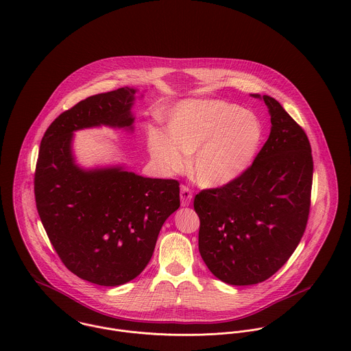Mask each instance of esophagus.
<instances>
[{
	"instance_id": "1",
	"label": "esophagus",
	"mask_w": 351,
	"mask_h": 351,
	"mask_svg": "<svg viewBox=\"0 0 351 351\" xmlns=\"http://www.w3.org/2000/svg\"><path fill=\"white\" fill-rule=\"evenodd\" d=\"M192 197H193L192 191H191L188 186L182 185V186H181V192H180L181 205H182V206H189L191 202H192Z\"/></svg>"
}]
</instances>
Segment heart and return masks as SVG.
Returning a JSON list of instances; mask_svg holds the SVG:
<instances>
[{
    "label": "heart",
    "mask_w": 351,
    "mask_h": 351,
    "mask_svg": "<svg viewBox=\"0 0 351 351\" xmlns=\"http://www.w3.org/2000/svg\"><path fill=\"white\" fill-rule=\"evenodd\" d=\"M262 141L258 117L227 101L191 100L173 108L166 134L147 130L151 156L167 173L185 169L202 188H220L238 180L250 167Z\"/></svg>",
    "instance_id": "1"
}]
</instances>
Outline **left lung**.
<instances>
[{"mask_svg": "<svg viewBox=\"0 0 351 351\" xmlns=\"http://www.w3.org/2000/svg\"><path fill=\"white\" fill-rule=\"evenodd\" d=\"M265 101L271 128L250 167L234 182L201 191L199 250L210 273L230 285H254L291 258L306 227L313 160L309 141L281 104Z\"/></svg>", "mask_w": 351, "mask_h": 351, "instance_id": "8db88e82", "label": "left lung"}]
</instances>
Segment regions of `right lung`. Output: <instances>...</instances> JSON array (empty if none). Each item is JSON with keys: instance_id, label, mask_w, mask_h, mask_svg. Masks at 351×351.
<instances>
[{"instance_id": "add662e5", "label": "right lung", "mask_w": 351, "mask_h": 351, "mask_svg": "<svg viewBox=\"0 0 351 351\" xmlns=\"http://www.w3.org/2000/svg\"><path fill=\"white\" fill-rule=\"evenodd\" d=\"M135 93L120 88L60 113L42 139L35 170L36 208L51 245L71 273L102 287L123 285L143 271L163 223L180 208L176 180L75 163V131L134 130Z\"/></svg>"}]
</instances>
